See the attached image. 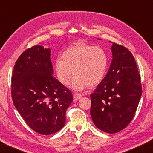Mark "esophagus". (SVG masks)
<instances>
[{
    "instance_id": "34e87169",
    "label": "esophagus",
    "mask_w": 153,
    "mask_h": 153,
    "mask_svg": "<svg viewBox=\"0 0 153 153\" xmlns=\"http://www.w3.org/2000/svg\"><path fill=\"white\" fill-rule=\"evenodd\" d=\"M73 97H74V99L75 100H78L79 99H81V97H82V95H81V94H78V93H74V95H73Z\"/></svg>"
}]
</instances>
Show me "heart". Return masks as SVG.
<instances>
[{
  "label": "heart",
  "mask_w": 153,
  "mask_h": 153,
  "mask_svg": "<svg viewBox=\"0 0 153 153\" xmlns=\"http://www.w3.org/2000/svg\"><path fill=\"white\" fill-rule=\"evenodd\" d=\"M108 57L101 47L84 42H78L67 48L62 52L61 59L55 62V72L58 80L62 85L70 83L74 91H81L87 87H94L103 81L107 72Z\"/></svg>",
  "instance_id": "1"
}]
</instances>
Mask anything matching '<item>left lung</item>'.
Returning <instances> with one entry per match:
<instances>
[{"mask_svg": "<svg viewBox=\"0 0 153 153\" xmlns=\"http://www.w3.org/2000/svg\"><path fill=\"white\" fill-rule=\"evenodd\" d=\"M113 60L103 81L91 95V116L104 132L125 129L134 116L142 95L134 58L124 46L113 43Z\"/></svg>", "mask_w": 153, "mask_h": 153, "instance_id": "obj_1", "label": "left lung"}]
</instances>
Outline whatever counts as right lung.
Here are the masks:
<instances>
[{
	"mask_svg": "<svg viewBox=\"0 0 153 153\" xmlns=\"http://www.w3.org/2000/svg\"><path fill=\"white\" fill-rule=\"evenodd\" d=\"M49 49L33 46L19 57L12 75L14 105L27 125L43 135L64 127L73 100L72 92L53 77Z\"/></svg>",
	"mask_w": 153,
	"mask_h": 153,
	"instance_id": "1",
	"label": "right lung"
}]
</instances>
